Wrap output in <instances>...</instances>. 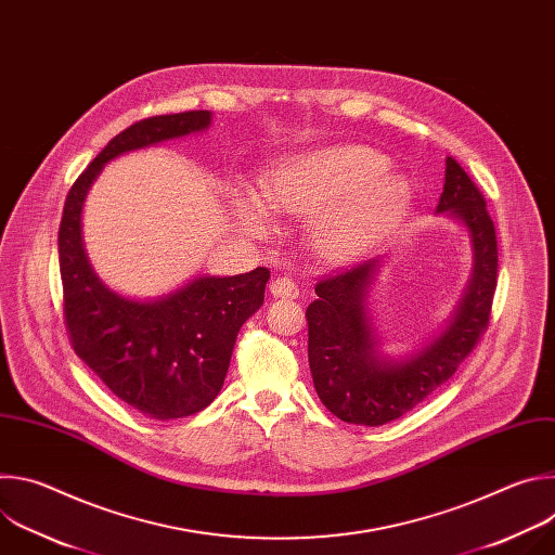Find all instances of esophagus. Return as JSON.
Instances as JSON below:
<instances>
[{
    "label": "esophagus",
    "mask_w": 555,
    "mask_h": 555,
    "mask_svg": "<svg viewBox=\"0 0 555 555\" xmlns=\"http://www.w3.org/2000/svg\"><path fill=\"white\" fill-rule=\"evenodd\" d=\"M270 294L274 298H298V285L292 281V279H285V276H279L270 283Z\"/></svg>",
    "instance_id": "obj_1"
}]
</instances>
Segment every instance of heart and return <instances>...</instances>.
<instances>
[{
	"label": "heart",
	"instance_id": "heart-1",
	"mask_svg": "<svg viewBox=\"0 0 555 555\" xmlns=\"http://www.w3.org/2000/svg\"><path fill=\"white\" fill-rule=\"evenodd\" d=\"M386 157L369 146L338 144L309 151L279 165L263 182V195L250 184L232 191V208L246 223H268V207L294 217L319 215L311 242L330 261H351L373 248L402 217L411 186L384 171Z\"/></svg>",
	"mask_w": 555,
	"mask_h": 555
}]
</instances>
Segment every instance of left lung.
<instances>
[{
    "mask_svg": "<svg viewBox=\"0 0 555 555\" xmlns=\"http://www.w3.org/2000/svg\"><path fill=\"white\" fill-rule=\"evenodd\" d=\"M437 212L467 230L474 263L452 319L417 351L404 358L382 353L366 302L379 257L315 285L319 298L305 311L309 369L321 402L347 424L382 426L413 411L454 375L488 330L499 272L496 230L481 191L452 157H446Z\"/></svg>",
    "mask_w": 555,
    "mask_h": 555,
    "instance_id": "obj_1",
    "label": "left lung"
}]
</instances>
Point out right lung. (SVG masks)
Segmentation results:
<instances>
[{
    "mask_svg": "<svg viewBox=\"0 0 555 555\" xmlns=\"http://www.w3.org/2000/svg\"><path fill=\"white\" fill-rule=\"evenodd\" d=\"M197 109L140 120L94 157L69 189L59 225L63 315L69 343L103 384L151 420L204 411L223 386L236 334L263 305L268 268L236 276L199 274L149 300L122 296L94 272L81 234L86 197L116 157L210 127Z\"/></svg>",
    "mask_w": 555,
    "mask_h": 555,
    "instance_id": "add662e5",
    "label": "right lung"
}]
</instances>
